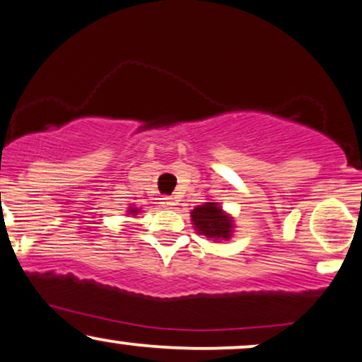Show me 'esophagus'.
<instances>
[{
	"label": "esophagus",
	"mask_w": 362,
	"mask_h": 362,
	"mask_svg": "<svg viewBox=\"0 0 362 362\" xmlns=\"http://www.w3.org/2000/svg\"><path fill=\"white\" fill-rule=\"evenodd\" d=\"M174 204H176V199L171 198V196H166V198H163V206H166V208H173Z\"/></svg>",
	"instance_id": "1"
}]
</instances>
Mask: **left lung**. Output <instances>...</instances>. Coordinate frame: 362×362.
<instances>
[{"instance_id":"1","label":"left lung","mask_w":362,"mask_h":362,"mask_svg":"<svg viewBox=\"0 0 362 362\" xmlns=\"http://www.w3.org/2000/svg\"><path fill=\"white\" fill-rule=\"evenodd\" d=\"M191 221L199 235L209 240H228L233 233V218L226 215L218 203H204L191 211Z\"/></svg>"}]
</instances>
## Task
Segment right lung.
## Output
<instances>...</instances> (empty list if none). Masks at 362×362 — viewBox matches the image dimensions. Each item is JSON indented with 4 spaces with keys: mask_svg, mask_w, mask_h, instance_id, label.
I'll use <instances>...</instances> for the list:
<instances>
[{
    "mask_svg": "<svg viewBox=\"0 0 362 362\" xmlns=\"http://www.w3.org/2000/svg\"><path fill=\"white\" fill-rule=\"evenodd\" d=\"M141 209H137V208H129V215H137V213H139Z\"/></svg>",
    "mask_w": 362,
    "mask_h": 362,
    "instance_id": "add662e5",
    "label": "right lung"
}]
</instances>
